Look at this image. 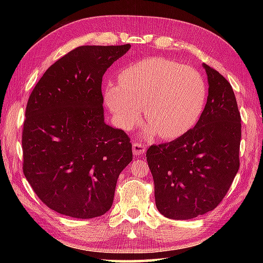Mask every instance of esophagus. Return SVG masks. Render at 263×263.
Masks as SVG:
<instances>
[{"label":"esophagus","instance_id":"obj_1","mask_svg":"<svg viewBox=\"0 0 263 263\" xmlns=\"http://www.w3.org/2000/svg\"><path fill=\"white\" fill-rule=\"evenodd\" d=\"M132 150H133V154H135L136 156H140L144 152H146V147H144V144L141 142H135L133 143Z\"/></svg>","mask_w":263,"mask_h":263}]
</instances>
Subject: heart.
I'll return each mask as SVG.
<instances>
[{
  "label": "heart",
  "instance_id": "heart-1",
  "mask_svg": "<svg viewBox=\"0 0 263 263\" xmlns=\"http://www.w3.org/2000/svg\"><path fill=\"white\" fill-rule=\"evenodd\" d=\"M119 83L108 82L105 100L123 130L144 116L150 131L163 139L184 135L202 111L205 86L199 72L163 58H149L120 70Z\"/></svg>",
  "mask_w": 263,
  "mask_h": 263
}]
</instances>
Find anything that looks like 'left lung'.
Listing matches in <instances>:
<instances>
[{"label":"left lung","instance_id":"1","mask_svg":"<svg viewBox=\"0 0 263 263\" xmlns=\"http://www.w3.org/2000/svg\"><path fill=\"white\" fill-rule=\"evenodd\" d=\"M209 82L197 124L171 142L153 144L147 161L156 206L171 219H192L214 210L239 168L242 123L231 83L203 64Z\"/></svg>","mask_w":263,"mask_h":263}]
</instances>
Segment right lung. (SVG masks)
Wrapping results in <instances>:
<instances>
[{"label":"right lung","instance_id":"right-lung-1","mask_svg":"<svg viewBox=\"0 0 263 263\" xmlns=\"http://www.w3.org/2000/svg\"><path fill=\"white\" fill-rule=\"evenodd\" d=\"M130 44L80 46L49 66L31 91L22 130V171L49 209L80 219L113 204L132 160L123 130L104 122L103 76Z\"/></svg>","mask_w":263,"mask_h":263}]
</instances>
